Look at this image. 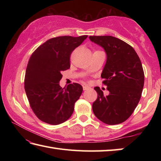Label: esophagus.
I'll use <instances>...</instances> for the list:
<instances>
[{
  "instance_id": "34e87169",
  "label": "esophagus",
  "mask_w": 161,
  "mask_h": 161,
  "mask_svg": "<svg viewBox=\"0 0 161 161\" xmlns=\"http://www.w3.org/2000/svg\"><path fill=\"white\" fill-rule=\"evenodd\" d=\"M90 88L89 86H88V85H84V86H83V90L84 91H86V90L88 89V88Z\"/></svg>"
}]
</instances>
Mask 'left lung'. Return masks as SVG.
<instances>
[{
	"label": "left lung",
	"instance_id": "obj_1",
	"mask_svg": "<svg viewBox=\"0 0 161 161\" xmlns=\"http://www.w3.org/2000/svg\"><path fill=\"white\" fill-rule=\"evenodd\" d=\"M92 42L103 47L107 61L101 74L109 94L104 96L98 86L97 98L93 104L95 115L105 124L125 122L137 107L144 86L145 75L135 50L112 36H90Z\"/></svg>",
	"mask_w": 161,
	"mask_h": 161
}]
</instances>
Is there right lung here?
<instances>
[{
    "instance_id": "1",
    "label": "right lung",
    "mask_w": 161,
    "mask_h": 161,
    "mask_svg": "<svg viewBox=\"0 0 161 161\" xmlns=\"http://www.w3.org/2000/svg\"><path fill=\"white\" fill-rule=\"evenodd\" d=\"M87 35L58 36L47 40L30 57L25 76V91L33 112L41 120L57 125L66 121L82 93L80 84L61 88V72L70 67L72 52Z\"/></svg>"
}]
</instances>
